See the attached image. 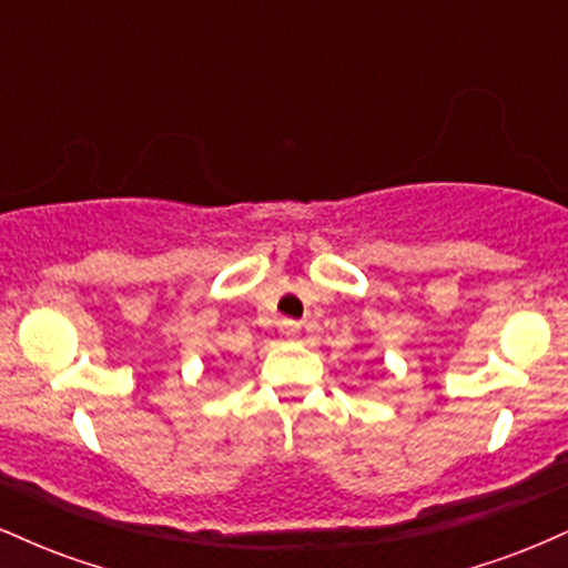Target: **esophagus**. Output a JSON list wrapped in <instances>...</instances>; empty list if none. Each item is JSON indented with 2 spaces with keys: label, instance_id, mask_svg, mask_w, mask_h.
<instances>
[{
  "label": "esophagus",
  "instance_id": "1",
  "mask_svg": "<svg viewBox=\"0 0 568 568\" xmlns=\"http://www.w3.org/2000/svg\"><path fill=\"white\" fill-rule=\"evenodd\" d=\"M280 331H283L285 338H296L298 331H302V325H298L296 321H283L280 323Z\"/></svg>",
  "mask_w": 568,
  "mask_h": 568
}]
</instances>
